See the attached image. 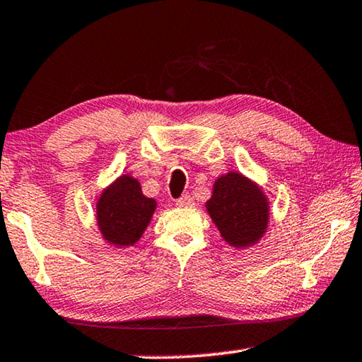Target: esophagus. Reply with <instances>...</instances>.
I'll use <instances>...</instances> for the list:
<instances>
[{
	"label": "esophagus",
	"instance_id": "obj_1",
	"mask_svg": "<svg viewBox=\"0 0 362 362\" xmlns=\"http://www.w3.org/2000/svg\"><path fill=\"white\" fill-rule=\"evenodd\" d=\"M175 204L179 206V208H192V206L194 204V202H193V198L190 197V194H185V197H182V198L177 199Z\"/></svg>",
	"mask_w": 362,
	"mask_h": 362
}]
</instances>
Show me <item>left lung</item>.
I'll use <instances>...</instances> for the list:
<instances>
[{"label": "left lung", "mask_w": 362, "mask_h": 362, "mask_svg": "<svg viewBox=\"0 0 362 362\" xmlns=\"http://www.w3.org/2000/svg\"><path fill=\"white\" fill-rule=\"evenodd\" d=\"M206 209L222 238L233 248L255 245L269 223V203L261 188L237 172L216 180Z\"/></svg>", "instance_id": "8db88e82"}]
</instances>
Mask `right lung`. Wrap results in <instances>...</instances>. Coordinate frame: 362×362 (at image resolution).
I'll use <instances>...</instances> for the list:
<instances>
[{
  "label": "right lung",
  "mask_w": 362,
  "mask_h": 362,
  "mask_svg": "<svg viewBox=\"0 0 362 362\" xmlns=\"http://www.w3.org/2000/svg\"><path fill=\"white\" fill-rule=\"evenodd\" d=\"M156 202L141 193L136 179L120 175L96 203V221L103 238L119 248L136 243L145 232Z\"/></svg>",
  "instance_id": "obj_1"
}]
</instances>
